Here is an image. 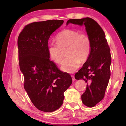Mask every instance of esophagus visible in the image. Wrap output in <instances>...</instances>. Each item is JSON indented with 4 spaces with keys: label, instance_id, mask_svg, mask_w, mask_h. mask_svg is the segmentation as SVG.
<instances>
[{
    "label": "esophagus",
    "instance_id": "esophagus-1",
    "mask_svg": "<svg viewBox=\"0 0 126 126\" xmlns=\"http://www.w3.org/2000/svg\"><path fill=\"white\" fill-rule=\"evenodd\" d=\"M71 77H72V80H73V82H74V81L76 80L75 78H74V76L73 75H71Z\"/></svg>",
    "mask_w": 126,
    "mask_h": 126
}]
</instances>
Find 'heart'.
<instances>
[{"instance_id":"obj_1","label":"heart","mask_w":126,"mask_h":126,"mask_svg":"<svg viewBox=\"0 0 126 126\" xmlns=\"http://www.w3.org/2000/svg\"><path fill=\"white\" fill-rule=\"evenodd\" d=\"M57 43L52 42L48 47V52L51 60L61 64L63 50H66L67 57L64 59L61 69L72 73L80 65V61L85 62L91 50V41L88 35L71 29L64 30L56 37Z\"/></svg>"}]
</instances>
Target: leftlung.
Masks as SVG:
<instances>
[{
  "label": "left lung",
  "instance_id": "1",
  "mask_svg": "<svg viewBox=\"0 0 126 126\" xmlns=\"http://www.w3.org/2000/svg\"><path fill=\"white\" fill-rule=\"evenodd\" d=\"M69 23L86 27L87 35L91 41L90 54L83 67L75 74L77 80L87 83L86 90L82 95L83 103L93 107L104 96L110 76L111 55L103 29L97 22L90 18L69 19Z\"/></svg>",
  "mask_w": 126,
  "mask_h": 126
}]
</instances>
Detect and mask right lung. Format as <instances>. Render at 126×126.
Returning a JSON list of instances; mask_svg holds the SVG:
<instances>
[{"instance_id": "right-lung-1", "label": "right lung", "mask_w": 126, "mask_h": 126, "mask_svg": "<svg viewBox=\"0 0 126 126\" xmlns=\"http://www.w3.org/2000/svg\"><path fill=\"white\" fill-rule=\"evenodd\" d=\"M63 20L31 23L18 39L19 62L24 87L35 107L44 112L56 110L63 104L64 92L72 83L69 74L61 72L50 60L48 40Z\"/></svg>"}]
</instances>
